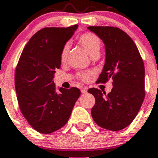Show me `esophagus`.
Segmentation results:
<instances>
[{
	"mask_svg": "<svg viewBox=\"0 0 158 158\" xmlns=\"http://www.w3.org/2000/svg\"><path fill=\"white\" fill-rule=\"evenodd\" d=\"M88 92V88H81V92L82 93H86V92Z\"/></svg>",
	"mask_w": 158,
	"mask_h": 158,
	"instance_id": "esophagus-1",
	"label": "esophagus"
}]
</instances>
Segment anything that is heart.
<instances>
[{"label":"heart","mask_w":158,"mask_h":158,"mask_svg":"<svg viewBox=\"0 0 158 158\" xmlns=\"http://www.w3.org/2000/svg\"><path fill=\"white\" fill-rule=\"evenodd\" d=\"M77 41L79 42V44L92 57L98 54L100 48H101V39L96 34L89 32V31L84 32L77 37ZM68 51H69V46L68 44H65L61 48V53H60V61L61 63H65L67 60ZM91 75H92V72L90 71H83V72H79L77 75V77L82 81H88Z\"/></svg>","instance_id":"1"}]
</instances>
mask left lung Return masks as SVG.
Returning <instances> with one entry per match:
<instances>
[{"mask_svg": "<svg viewBox=\"0 0 158 158\" xmlns=\"http://www.w3.org/2000/svg\"><path fill=\"white\" fill-rule=\"evenodd\" d=\"M102 40L106 47V63L97 83L113 80L109 94L97 88L88 92L96 102L92 116L101 127L120 131L136 117L144 97V65L135 44L125 31L116 27H88Z\"/></svg>", "mask_w": 158, "mask_h": 158, "instance_id": "1", "label": "left lung"}]
</instances>
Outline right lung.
Returning a JSON list of instances; mask_svg holds the SVG:
<instances>
[{
    "label": "right lung",
    "instance_id": "add662e5",
    "mask_svg": "<svg viewBox=\"0 0 158 158\" xmlns=\"http://www.w3.org/2000/svg\"><path fill=\"white\" fill-rule=\"evenodd\" d=\"M78 25L44 27L24 47L15 70V83L19 109L28 123L43 134L66 125L80 96L77 88H59L56 92L54 73L61 67L60 53Z\"/></svg>",
    "mask_w": 158,
    "mask_h": 158
}]
</instances>
